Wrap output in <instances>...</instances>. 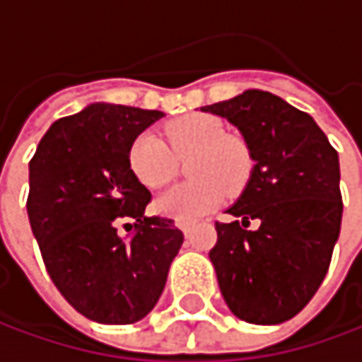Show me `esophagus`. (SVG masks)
<instances>
[{
  "label": "esophagus",
  "mask_w": 362,
  "mask_h": 362,
  "mask_svg": "<svg viewBox=\"0 0 362 362\" xmlns=\"http://www.w3.org/2000/svg\"><path fill=\"white\" fill-rule=\"evenodd\" d=\"M175 226L183 231L185 235H189V233H191V230H193V223H191V221H183V219H177V221H175Z\"/></svg>",
  "instance_id": "obj_1"
}]
</instances>
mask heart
<instances>
[{
  "instance_id": "obj_1",
  "label": "heart",
  "mask_w": 362,
  "mask_h": 362,
  "mask_svg": "<svg viewBox=\"0 0 362 362\" xmlns=\"http://www.w3.org/2000/svg\"><path fill=\"white\" fill-rule=\"evenodd\" d=\"M165 134L177 157H195L189 163V177L193 181L175 185L159 195L157 209L163 216L183 221L197 219L216 209L230 189L238 191L247 181L252 155L242 139L226 134V127L216 117H181L167 124ZM173 153L157 132L146 131L132 141L129 165L143 185L159 189L173 179L177 160Z\"/></svg>"
}]
</instances>
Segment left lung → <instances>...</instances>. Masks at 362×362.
<instances>
[{
  "mask_svg": "<svg viewBox=\"0 0 362 362\" xmlns=\"http://www.w3.org/2000/svg\"><path fill=\"white\" fill-rule=\"evenodd\" d=\"M242 132L254 167L228 214L216 223L209 259L226 304L240 320L280 325L320 288L341 233L339 153L310 115L264 90L202 106ZM257 218V230H245Z\"/></svg>",
  "mask_w": 362,
  "mask_h": 362,
  "instance_id": "obj_1",
  "label": "left lung"
}]
</instances>
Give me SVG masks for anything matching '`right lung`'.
<instances>
[{
    "mask_svg": "<svg viewBox=\"0 0 362 362\" xmlns=\"http://www.w3.org/2000/svg\"><path fill=\"white\" fill-rule=\"evenodd\" d=\"M160 117L92 103L56 120L30 160L28 217L44 264L64 298L94 322L145 318L183 243L173 219L145 216L151 193L129 165L132 141Z\"/></svg>",
    "mask_w": 362,
    "mask_h": 362,
    "instance_id": "1",
    "label": "right lung"
}]
</instances>
